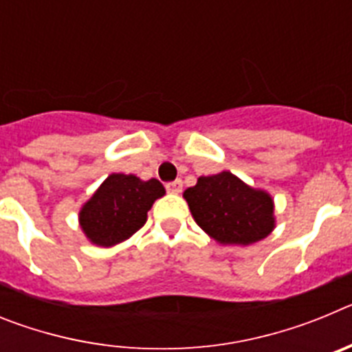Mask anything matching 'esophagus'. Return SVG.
I'll use <instances>...</instances> for the list:
<instances>
[{
    "instance_id": "obj_1",
    "label": "esophagus",
    "mask_w": 352,
    "mask_h": 352,
    "mask_svg": "<svg viewBox=\"0 0 352 352\" xmlns=\"http://www.w3.org/2000/svg\"><path fill=\"white\" fill-rule=\"evenodd\" d=\"M166 188H167V192H169V194H182V190H183V182H182V179H176V182H170V183H167Z\"/></svg>"
}]
</instances>
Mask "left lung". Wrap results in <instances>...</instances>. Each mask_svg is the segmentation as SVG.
<instances>
[{"instance_id":"8db88e82","label":"left lung","mask_w":352,"mask_h":352,"mask_svg":"<svg viewBox=\"0 0 352 352\" xmlns=\"http://www.w3.org/2000/svg\"><path fill=\"white\" fill-rule=\"evenodd\" d=\"M183 197L195 223L220 245L248 247L272 234L276 226L272 195L229 170L201 176Z\"/></svg>"}]
</instances>
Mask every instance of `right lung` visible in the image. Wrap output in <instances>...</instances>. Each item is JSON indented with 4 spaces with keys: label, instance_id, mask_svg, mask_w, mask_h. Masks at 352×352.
Here are the masks:
<instances>
[{
    "label": "right lung",
    "instance_id": "add662e5",
    "mask_svg": "<svg viewBox=\"0 0 352 352\" xmlns=\"http://www.w3.org/2000/svg\"><path fill=\"white\" fill-rule=\"evenodd\" d=\"M164 195L166 188L155 178L144 182L135 174H109L80 206V231L91 245L114 247L144 226L148 211Z\"/></svg>",
    "mask_w": 352,
    "mask_h": 352
}]
</instances>
